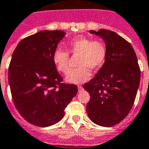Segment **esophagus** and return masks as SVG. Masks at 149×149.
Listing matches in <instances>:
<instances>
[{"label": "esophagus", "instance_id": "34e87169", "mask_svg": "<svg viewBox=\"0 0 149 149\" xmlns=\"http://www.w3.org/2000/svg\"><path fill=\"white\" fill-rule=\"evenodd\" d=\"M78 89H79V91H80L83 89V87L82 86H78Z\"/></svg>", "mask_w": 149, "mask_h": 149}]
</instances>
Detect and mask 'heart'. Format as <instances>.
<instances>
[{"label": "heart", "instance_id": "1", "mask_svg": "<svg viewBox=\"0 0 149 149\" xmlns=\"http://www.w3.org/2000/svg\"><path fill=\"white\" fill-rule=\"evenodd\" d=\"M70 53L79 56L78 61L79 69L70 70L65 76L69 84H82L91 78L89 69L98 70L104 64L107 58V47L100 41H93L87 37H76L68 42ZM69 53L61 48H56L52 55V61L56 70L67 73L69 70Z\"/></svg>", "mask_w": 149, "mask_h": 149}]
</instances>
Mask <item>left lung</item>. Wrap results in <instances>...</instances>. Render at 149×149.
<instances>
[{
    "label": "left lung",
    "instance_id": "obj_1",
    "mask_svg": "<svg viewBox=\"0 0 149 149\" xmlns=\"http://www.w3.org/2000/svg\"><path fill=\"white\" fill-rule=\"evenodd\" d=\"M89 33L103 39L107 58L94 78L84 84L90 94L87 113L93 123L111 127L129 114L140 82V70L134 48L115 32L102 29Z\"/></svg>",
    "mask_w": 149,
    "mask_h": 149
}]
</instances>
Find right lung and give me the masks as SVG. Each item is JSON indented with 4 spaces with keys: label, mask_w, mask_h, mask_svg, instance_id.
<instances>
[{
    "label": "right lung",
    "mask_w": 149,
    "mask_h": 149,
    "mask_svg": "<svg viewBox=\"0 0 149 149\" xmlns=\"http://www.w3.org/2000/svg\"><path fill=\"white\" fill-rule=\"evenodd\" d=\"M65 33L43 30L21 40L9 66V84L19 114L28 122L47 127L59 122L76 95L74 84H62L52 61Z\"/></svg>",
    "instance_id": "right-lung-1"
}]
</instances>
